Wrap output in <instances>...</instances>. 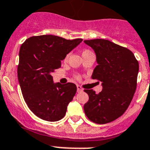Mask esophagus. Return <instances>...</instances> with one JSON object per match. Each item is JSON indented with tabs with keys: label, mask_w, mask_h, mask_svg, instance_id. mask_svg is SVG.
Here are the masks:
<instances>
[{
	"label": "esophagus",
	"mask_w": 150,
	"mask_h": 150,
	"mask_svg": "<svg viewBox=\"0 0 150 150\" xmlns=\"http://www.w3.org/2000/svg\"><path fill=\"white\" fill-rule=\"evenodd\" d=\"M77 91H78V93H81V92L83 91V89L81 88L80 85H77Z\"/></svg>",
	"instance_id": "34e87169"
}]
</instances>
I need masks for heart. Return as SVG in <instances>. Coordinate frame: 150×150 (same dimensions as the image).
Listing matches in <instances>:
<instances>
[{
  "label": "heart",
  "instance_id": "b5f03b06",
  "mask_svg": "<svg viewBox=\"0 0 150 150\" xmlns=\"http://www.w3.org/2000/svg\"><path fill=\"white\" fill-rule=\"evenodd\" d=\"M88 52H90V51H89V50H84V51H83V52H82V55H83V54H87V53H88ZM68 57H69V55H68V54H67V55H66L65 58H64V60H67V59H68Z\"/></svg>",
  "mask_w": 150,
  "mask_h": 150
}]
</instances>
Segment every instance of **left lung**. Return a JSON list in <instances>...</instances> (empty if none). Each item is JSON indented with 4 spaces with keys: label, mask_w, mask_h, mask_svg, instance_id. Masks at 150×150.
Here are the masks:
<instances>
[{
    "label": "left lung",
    "mask_w": 150,
    "mask_h": 150,
    "mask_svg": "<svg viewBox=\"0 0 150 150\" xmlns=\"http://www.w3.org/2000/svg\"><path fill=\"white\" fill-rule=\"evenodd\" d=\"M96 55L98 65L92 78L102 81V90L96 93L85 90L89 100L83 106L90 120L105 124L124 114L130 105L137 87L139 64L134 54L128 48L109 40H84Z\"/></svg>",
    "instance_id": "left-lung-1"
}]
</instances>
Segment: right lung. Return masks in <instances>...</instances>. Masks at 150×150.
I'll return each mask as SVG.
<instances>
[{"mask_svg":"<svg viewBox=\"0 0 150 150\" xmlns=\"http://www.w3.org/2000/svg\"><path fill=\"white\" fill-rule=\"evenodd\" d=\"M82 39L68 40L54 35L30 37L19 51L18 79L30 110L42 120L56 122L63 118L77 91L73 83H54L52 72Z\"/></svg>","mask_w":150,"mask_h":150,"instance_id":"obj_1","label":"right lung"}]
</instances>
